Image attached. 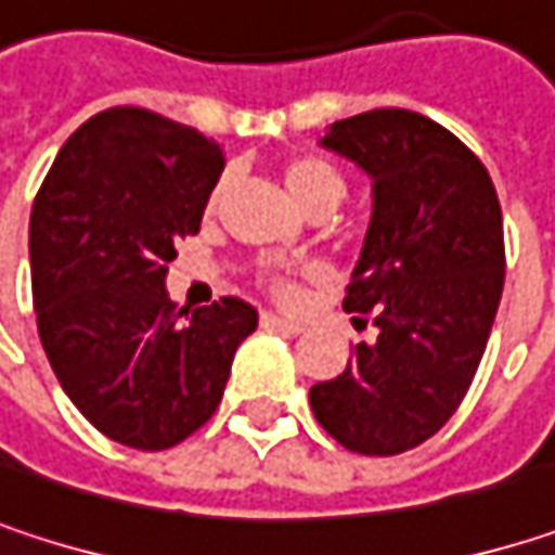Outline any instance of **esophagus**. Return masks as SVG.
I'll return each mask as SVG.
<instances>
[{
  "label": "esophagus",
  "instance_id": "34e87169",
  "mask_svg": "<svg viewBox=\"0 0 555 555\" xmlns=\"http://www.w3.org/2000/svg\"><path fill=\"white\" fill-rule=\"evenodd\" d=\"M260 324L267 327V331H282V334H301L305 327L298 324V321H288V318H279L273 311H267L263 318H260Z\"/></svg>",
  "mask_w": 555,
  "mask_h": 555
}]
</instances>
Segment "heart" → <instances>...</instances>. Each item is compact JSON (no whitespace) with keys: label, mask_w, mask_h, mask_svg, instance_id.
Returning a JSON list of instances; mask_svg holds the SVG:
<instances>
[{"label":"heart","mask_w":555,"mask_h":555,"mask_svg":"<svg viewBox=\"0 0 555 555\" xmlns=\"http://www.w3.org/2000/svg\"><path fill=\"white\" fill-rule=\"evenodd\" d=\"M282 182L288 189V195L305 208V211H314V208H334L344 192H347V182L340 176V169L331 167L327 160H318V157H295L282 167ZM279 298H295V288L288 282H276Z\"/></svg>","instance_id":"b5f03b06"}]
</instances>
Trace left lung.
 I'll return each instance as SVG.
<instances>
[{
  "label": "left lung",
  "instance_id": "8db88e82",
  "mask_svg": "<svg viewBox=\"0 0 555 555\" xmlns=\"http://www.w3.org/2000/svg\"><path fill=\"white\" fill-rule=\"evenodd\" d=\"M321 147L373 179L344 308L379 337L308 401L340 447L395 456L450 421L486 353L504 285L499 195L460 138L408 108L334 121Z\"/></svg>",
  "mask_w": 555,
  "mask_h": 555
}]
</instances>
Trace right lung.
Instances as JSON below:
<instances>
[{
	"label": "right lung",
	"instance_id": "add662e5",
	"mask_svg": "<svg viewBox=\"0 0 555 555\" xmlns=\"http://www.w3.org/2000/svg\"><path fill=\"white\" fill-rule=\"evenodd\" d=\"M224 169L211 138L147 108H105L60 147L28 228L35 314L56 383L134 450H167L218 408L257 308L185 311L167 292Z\"/></svg>",
	"mask_w": 555,
	"mask_h": 555
}]
</instances>
